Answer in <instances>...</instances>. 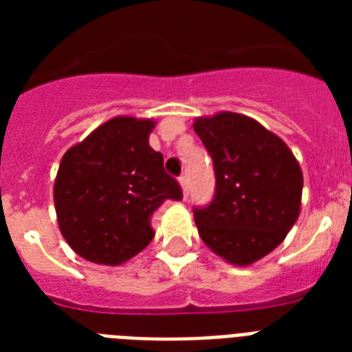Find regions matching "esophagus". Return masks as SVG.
<instances>
[{"instance_id": "1", "label": "esophagus", "mask_w": 352, "mask_h": 352, "mask_svg": "<svg viewBox=\"0 0 352 352\" xmlns=\"http://www.w3.org/2000/svg\"><path fill=\"white\" fill-rule=\"evenodd\" d=\"M179 184H181V188H182V197L186 199L188 197V177L186 175H181L179 177Z\"/></svg>"}]
</instances>
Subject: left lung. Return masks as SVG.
Wrapping results in <instances>:
<instances>
[{
  "label": "left lung",
  "mask_w": 352,
  "mask_h": 352,
  "mask_svg": "<svg viewBox=\"0 0 352 352\" xmlns=\"http://www.w3.org/2000/svg\"><path fill=\"white\" fill-rule=\"evenodd\" d=\"M193 129L214 160L215 195L193 210L204 245L248 267L283 243L298 221L303 173L289 146L257 120L221 111Z\"/></svg>",
  "instance_id": "8db88e82"
}]
</instances>
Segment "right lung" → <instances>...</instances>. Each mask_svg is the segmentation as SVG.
Instances as JSON below:
<instances>
[{
  "mask_svg": "<svg viewBox=\"0 0 352 352\" xmlns=\"http://www.w3.org/2000/svg\"><path fill=\"white\" fill-rule=\"evenodd\" d=\"M155 120L115 117L62 157L54 181L58 226L80 257L122 265L153 239L151 215L182 190L149 146Z\"/></svg>",
  "mask_w": 352,
  "mask_h": 352,
  "instance_id": "right-lung-1",
  "label": "right lung"
}]
</instances>
